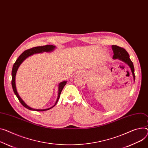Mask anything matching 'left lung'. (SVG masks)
I'll return each mask as SVG.
<instances>
[{
  "mask_svg": "<svg viewBox=\"0 0 148 148\" xmlns=\"http://www.w3.org/2000/svg\"><path fill=\"white\" fill-rule=\"evenodd\" d=\"M111 47H112L113 53H114V55L112 56L113 59H118L119 60L128 64V66L130 67V69H131L132 75L133 77V81L134 82V81H135L134 68L133 62L131 61V60L130 59V56H129V53L124 49L119 47V46H117V45H112Z\"/></svg>",
  "mask_w": 148,
  "mask_h": 148,
  "instance_id": "left-lung-1",
  "label": "left lung"
}]
</instances>
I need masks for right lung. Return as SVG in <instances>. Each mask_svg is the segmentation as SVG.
Segmentation results:
<instances>
[{"mask_svg":"<svg viewBox=\"0 0 148 148\" xmlns=\"http://www.w3.org/2000/svg\"><path fill=\"white\" fill-rule=\"evenodd\" d=\"M55 48H56L55 45H44V46L35 47H33L32 49L27 50L19 56V57L17 59V60H16V62H15V63L13 66L12 71V88H13V90H14L15 94L17 97L18 99H19L21 104L22 106H23L24 107H25L26 108H27L28 110H33V111H43L49 110L52 108L53 107H54L56 106V104H57V103H58V100L60 98V94L62 91V90H63L64 86L66 84L67 81H63V82L59 83V84L58 85V98H57L56 103H55V104H54L53 106H52L50 108H46V109H34V108H31L30 107H29L25 103V102L22 99V98L20 97V96L19 95V94L17 92L16 88V84H15V79H16V75L17 71L18 69V67L21 64V63L23 62L27 58H28L29 56H31L34 54L42 53L43 52H51L52 51H53L55 49Z\"/></svg>","mask_w":148,"mask_h":148,"instance_id":"1","label":"right lung"}]
</instances>
